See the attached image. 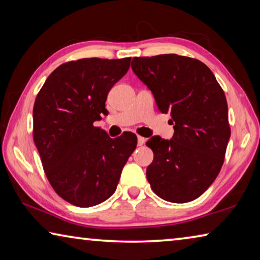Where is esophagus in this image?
Returning a JSON list of instances; mask_svg holds the SVG:
<instances>
[{
	"instance_id": "obj_1",
	"label": "esophagus",
	"mask_w": 260,
	"mask_h": 260,
	"mask_svg": "<svg viewBox=\"0 0 260 260\" xmlns=\"http://www.w3.org/2000/svg\"><path fill=\"white\" fill-rule=\"evenodd\" d=\"M144 142H146V139L142 138V136H138V146L139 147H142Z\"/></svg>"
}]
</instances>
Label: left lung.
I'll return each instance as SVG.
<instances>
[{
  "instance_id": "left-lung-1",
  "label": "left lung",
  "mask_w": 260,
  "mask_h": 260,
  "mask_svg": "<svg viewBox=\"0 0 260 260\" xmlns=\"http://www.w3.org/2000/svg\"><path fill=\"white\" fill-rule=\"evenodd\" d=\"M132 70L170 113L171 140L152 136L147 179L157 196L172 203L200 197L219 174L231 138L225 93L199 59L175 54L134 57Z\"/></svg>"
}]
</instances>
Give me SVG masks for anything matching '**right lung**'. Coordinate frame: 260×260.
I'll return each mask as SVG.
<instances>
[{
  "mask_svg": "<svg viewBox=\"0 0 260 260\" xmlns=\"http://www.w3.org/2000/svg\"><path fill=\"white\" fill-rule=\"evenodd\" d=\"M121 59L83 58L61 64L35 99L33 138L48 180L61 199L80 208L107 201L116 191L136 135L109 138L95 127L105 101L129 69Z\"/></svg>",
  "mask_w": 260,
  "mask_h": 260,
  "instance_id": "add662e5",
  "label": "right lung"
}]
</instances>
